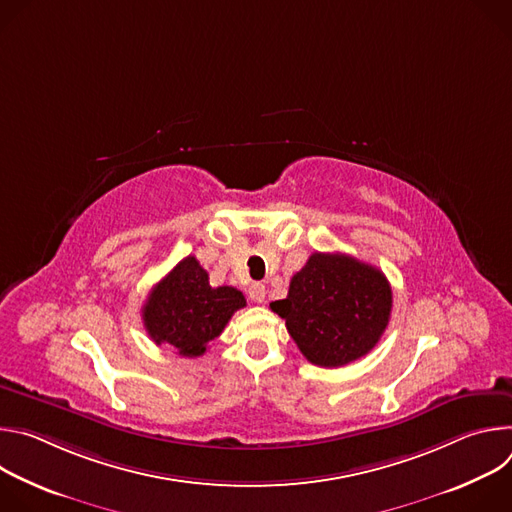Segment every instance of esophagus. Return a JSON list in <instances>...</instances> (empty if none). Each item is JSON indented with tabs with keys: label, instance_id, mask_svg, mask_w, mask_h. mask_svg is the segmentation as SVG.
Returning <instances> with one entry per match:
<instances>
[{
	"label": "esophagus",
	"instance_id": "1",
	"mask_svg": "<svg viewBox=\"0 0 512 512\" xmlns=\"http://www.w3.org/2000/svg\"><path fill=\"white\" fill-rule=\"evenodd\" d=\"M265 296H267V289H265L263 283H251V285H249V298H251L253 302L261 304V302H265Z\"/></svg>",
	"mask_w": 512,
	"mask_h": 512
}]
</instances>
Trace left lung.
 Masks as SVG:
<instances>
[{
    "mask_svg": "<svg viewBox=\"0 0 512 512\" xmlns=\"http://www.w3.org/2000/svg\"><path fill=\"white\" fill-rule=\"evenodd\" d=\"M391 306L393 291L383 271L350 255L312 253L291 277L287 298L269 308L285 320L312 364L336 369L377 346Z\"/></svg>",
    "mask_w": 512,
    "mask_h": 512,
    "instance_id": "left-lung-1",
    "label": "left lung"
}]
</instances>
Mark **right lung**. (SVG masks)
Segmentation results:
<instances>
[{
	"instance_id": "add662e5",
	"label": "right lung",
	"mask_w": 512,
	"mask_h": 512,
	"mask_svg": "<svg viewBox=\"0 0 512 512\" xmlns=\"http://www.w3.org/2000/svg\"><path fill=\"white\" fill-rule=\"evenodd\" d=\"M245 304L239 289L212 287L208 273L196 257L188 255L154 285L141 318L156 344H168L180 356L196 358Z\"/></svg>"
}]
</instances>
